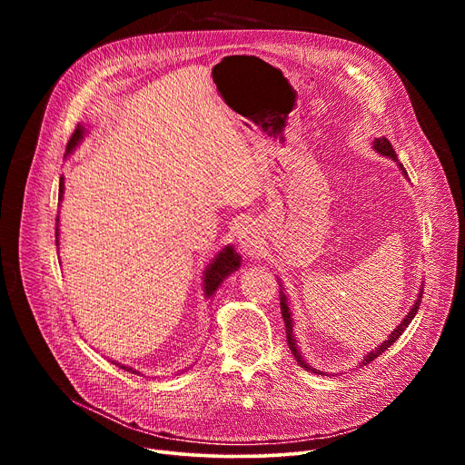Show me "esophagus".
Wrapping results in <instances>:
<instances>
[{"label":"esophagus","mask_w":465,"mask_h":465,"mask_svg":"<svg viewBox=\"0 0 465 465\" xmlns=\"http://www.w3.org/2000/svg\"><path fill=\"white\" fill-rule=\"evenodd\" d=\"M258 232L252 228V226H245V228H241V232H239V242H241V247L245 249V251H249V252H252L254 249H258Z\"/></svg>","instance_id":"esophagus-1"}]
</instances>
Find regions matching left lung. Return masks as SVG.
Segmentation results:
<instances>
[{
    "mask_svg": "<svg viewBox=\"0 0 465 465\" xmlns=\"http://www.w3.org/2000/svg\"><path fill=\"white\" fill-rule=\"evenodd\" d=\"M373 149L379 153V154H382V156H388V158H392V160H396L398 162V156H396V151H394V146H392V143H390L386 137H377L375 141H373ZM400 169L403 171V175L407 177V171H405V167L400 163ZM422 292H424V286L420 288V294H419V298H417V302H414V305L411 307V311L405 314V319H403V322L388 335V339L384 341L382 345H379V347H375V351H371L368 356L363 358V365L365 363H370V361H373L377 356H381L386 349H390V345H394L396 341L400 339V335L405 331V328L411 324V321L414 319V314H417V311H419V307H420V300H422ZM281 312H282V321H284V326H286V341H288V347H290V351H292V354H294V358L298 360V363L302 365V368H305L307 371H311V373H316V375H326V373H322L321 370H314L312 365H309L305 360H303V356H302V352L298 351V345H296V339H294V324H292V314H290V307H288V300H286V296H284V292L281 290Z\"/></svg>",
    "mask_w": 465,
    "mask_h": 465,
    "instance_id": "obj_1",
    "label": "left lung"
}]
</instances>
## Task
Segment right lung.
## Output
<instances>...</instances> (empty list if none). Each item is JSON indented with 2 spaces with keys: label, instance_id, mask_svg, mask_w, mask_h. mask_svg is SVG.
Wrapping results in <instances>:
<instances>
[{
  "label": "right lung",
  "instance_id": "obj_1",
  "mask_svg": "<svg viewBox=\"0 0 465 465\" xmlns=\"http://www.w3.org/2000/svg\"><path fill=\"white\" fill-rule=\"evenodd\" d=\"M84 134H86V130H84L81 124H77L75 132L71 134V137H69V141H67L65 156H69L73 151H75V146L83 141ZM62 195H64V179L60 177V193H58V200H60V202H62ZM58 223H60V220L56 218V247H58V235H60V232H58ZM239 265H241V256L233 251V247H226V249L220 251V252L214 256V260L207 265V270H205V273H203V290H205V296L211 298V296L214 294V290L220 286V282H223L230 273L237 272ZM113 363L118 365V368H122V370L130 371V373H139V371H135L134 368H128V365H122V363H118V361H113Z\"/></svg>",
  "mask_w": 465,
  "mask_h": 465
}]
</instances>
